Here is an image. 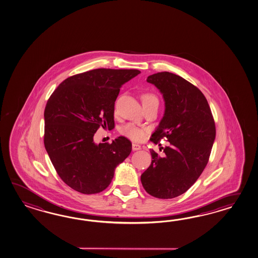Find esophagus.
I'll list each match as a JSON object with an SVG mask.
<instances>
[{
    "label": "esophagus",
    "instance_id": "esophagus-1",
    "mask_svg": "<svg viewBox=\"0 0 258 258\" xmlns=\"http://www.w3.org/2000/svg\"><path fill=\"white\" fill-rule=\"evenodd\" d=\"M132 148L133 150H141V146H140V145L136 144V143H133Z\"/></svg>",
    "mask_w": 258,
    "mask_h": 258
}]
</instances>
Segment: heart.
<instances>
[{
    "label": "heart",
    "instance_id": "b5f03b06",
    "mask_svg": "<svg viewBox=\"0 0 258 258\" xmlns=\"http://www.w3.org/2000/svg\"><path fill=\"white\" fill-rule=\"evenodd\" d=\"M141 99H142L143 106H146L150 103H159L158 97L151 93H145L141 96ZM120 132L123 137L129 138L133 141L139 142V141H143L146 138L148 130L146 128L138 127L133 123H128L120 129Z\"/></svg>",
    "mask_w": 258,
    "mask_h": 258
}]
</instances>
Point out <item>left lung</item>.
I'll list each match as a JSON object with an SVG mask.
<instances>
[{"mask_svg":"<svg viewBox=\"0 0 258 258\" xmlns=\"http://www.w3.org/2000/svg\"><path fill=\"white\" fill-rule=\"evenodd\" d=\"M147 82L162 93L165 110L150 140L162 148L165 155L150 150L152 161L141 174L145 190L159 199L179 196L196 182L209 161L216 138V124L204 94L195 85L171 72H158Z\"/></svg>","mask_w":258,"mask_h":258,"instance_id":"obj_1","label":"left lung"}]
</instances>
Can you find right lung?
Returning a JSON list of instances; mask_svg holds the SVG:
<instances>
[{"mask_svg": "<svg viewBox=\"0 0 258 258\" xmlns=\"http://www.w3.org/2000/svg\"><path fill=\"white\" fill-rule=\"evenodd\" d=\"M138 70L96 69L63 81L44 109V147L60 178L76 191L95 194L108 187L115 168L131 153L119 137L111 144L94 142L99 127L114 128V105L121 85Z\"/></svg>", "mask_w": 258, "mask_h": 258, "instance_id": "obj_1", "label": "right lung"}]
</instances>
